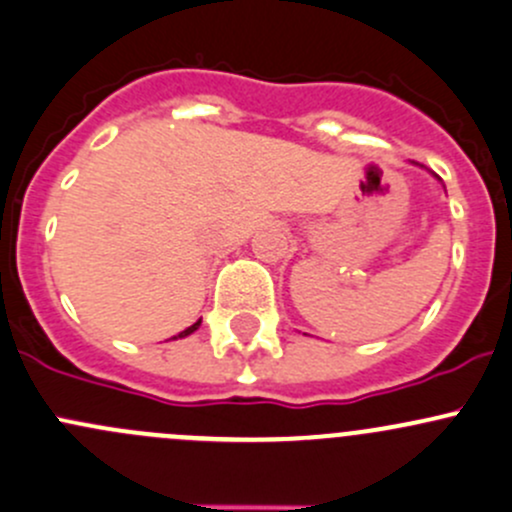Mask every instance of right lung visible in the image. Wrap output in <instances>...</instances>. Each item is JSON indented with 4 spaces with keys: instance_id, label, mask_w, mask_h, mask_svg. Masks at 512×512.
Segmentation results:
<instances>
[{
    "instance_id": "right-lung-1",
    "label": "right lung",
    "mask_w": 512,
    "mask_h": 512,
    "mask_svg": "<svg viewBox=\"0 0 512 512\" xmlns=\"http://www.w3.org/2000/svg\"><path fill=\"white\" fill-rule=\"evenodd\" d=\"M198 326H201V321H196V324H193V326H188V328H186V331H181V333H179V336H174V338H184V336H188V333H193V331H196V328H198Z\"/></svg>"
}]
</instances>
